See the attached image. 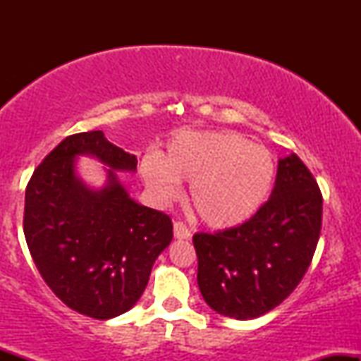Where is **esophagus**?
<instances>
[{
    "instance_id": "obj_1",
    "label": "esophagus",
    "mask_w": 361,
    "mask_h": 361,
    "mask_svg": "<svg viewBox=\"0 0 361 361\" xmlns=\"http://www.w3.org/2000/svg\"><path fill=\"white\" fill-rule=\"evenodd\" d=\"M173 233H175L176 239H190V238H192V233H190V229L185 226L183 222H175V226H173Z\"/></svg>"
}]
</instances>
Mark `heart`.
Returning <instances> with one entry per match:
<instances>
[{"instance_id":"obj_1","label":"heart","mask_w":361,"mask_h":361,"mask_svg":"<svg viewBox=\"0 0 361 361\" xmlns=\"http://www.w3.org/2000/svg\"><path fill=\"white\" fill-rule=\"evenodd\" d=\"M144 185L157 200L178 197L188 181L193 212L212 229L241 226L261 209L275 180V159L267 147L238 132H183L169 142L161 163H140Z\"/></svg>"}]
</instances>
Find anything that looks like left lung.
Listing matches in <instances>:
<instances>
[{
	"mask_svg": "<svg viewBox=\"0 0 361 361\" xmlns=\"http://www.w3.org/2000/svg\"><path fill=\"white\" fill-rule=\"evenodd\" d=\"M321 221L314 176L293 152L281 157L270 198L250 221L193 235L198 288L209 307L247 321L280 305L307 271Z\"/></svg>",
	"mask_w": 361,
	"mask_h": 361,
	"instance_id": "obj_1",
	"label": "left lung"
}]
</instances>
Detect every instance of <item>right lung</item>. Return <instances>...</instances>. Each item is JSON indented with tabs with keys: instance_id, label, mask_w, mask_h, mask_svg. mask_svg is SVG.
Here are the masks:
<instances>
[{
	"instance_id": "obj_1",
	"label": "right lung",
	"mask_w": 361,
	"mask_h": 361,
	"mask_svg": "<svg viewBox=\"0 0 361 361\" xmlns=\"http://www.w3.org/2000/svg\"><path fill=\"white\" fill-rule=\"evenodd\" d=\"M80 155L106 164L105 185L82 181ZM135 169L137 157L102 130L82 132L45 157L25 192L23 233L37 270L68 307L100 321L137 304L173 239L171 219L137 204L120 181L118 171Z\"/></svg>"
}]
</instances>
